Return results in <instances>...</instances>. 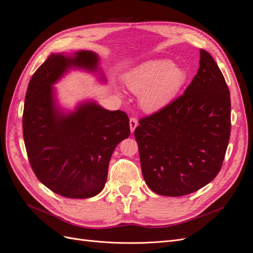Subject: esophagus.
<instances>
[{"instance_id": "obj_1", "label": "esophagus", "mask_w": 253, "mask_h": 253, "mask_svg": "<svg viewBox=\"0 0 253 253\" xmlns=\"http://www.w3.org/2000/svg\"><path fill=\"white\" fill-rule=\"evenodd\" d=\"M137 125H138L137 119H136L135 117L129 118V127H131V132H134V129L136 126H137Z\"/></svg>"}]
</instances>
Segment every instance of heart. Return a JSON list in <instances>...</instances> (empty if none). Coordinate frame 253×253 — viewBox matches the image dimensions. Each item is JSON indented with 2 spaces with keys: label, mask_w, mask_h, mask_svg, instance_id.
I'll list each match as a JSON object with an SVG mask.
<instances>
[{
  "label": "heart",
  "mask_w": 253,
  "mask_h": 253,
  "mask_svg": "<svg viewBox=\"0 0 253 253\" xmlns=\"http://www.w3.org/2000/svg\"><path fill=\"white\" fill-rule=\"evenodd\" d=\"M124 80L129 90L139 94L142 110L153 113L174 101L186 84L187 72L169 59H153L133 68Z\"/></svg>",
  "instance_id": "heart-1"
}]
</instances>
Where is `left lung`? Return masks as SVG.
<instances>
[{"label":"left lung","mask_w":253,"mask_h":253,"mask_svg":"<svg viewBox=\"0 0 253 253\" xmlns=\"http://www.w3.org/2000/svg\"><path fill=\"white\" fill-rule=\"evenodd\" d=\"M230 133L226 80L211 54L200 50V67L184 93L135 128L147 185L169 197L206 186L220 171Z\"/></svg>","instance_id":"1"}]
</instances>
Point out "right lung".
Instances as JSON below:
<instances>
[{"label": "right lung", "mask_w": 253, "mask_h": 253, "mask_svg": "<svg viewBox=\"0 0 253 253\" xmlns=\"http://www.w3.org/2000/svg\"><path fill=\"white\" fill-rule=\"evenodd\" d=\"M73 66L97 69L98 55L90 51L73 57L52 54L33 74L24 101L23 138L38 180L57 195L84 199L103 189L114 150L131 131L125 112L92 102L70 115L57 111L52 85Z\"/></svg>", "instance_id": "obj_1"}]
</instances>
